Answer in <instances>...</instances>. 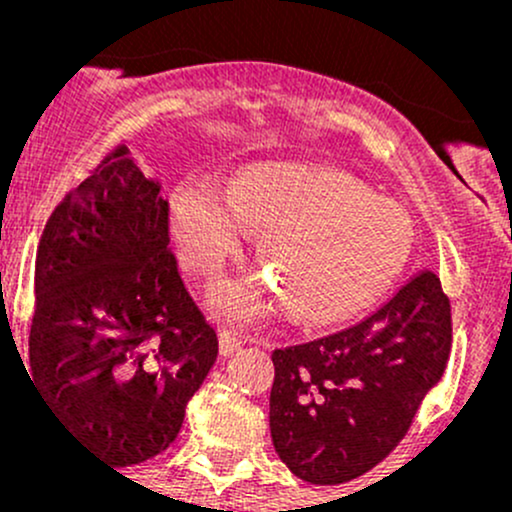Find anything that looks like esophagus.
I'll return each mask as SVG.
<instances>
[{
  "mask_svg": "<svg viewBox=\"0 0 512 512\" xmlns=\"http://www.w3.org/2000/svg\"><path fill=\"white\" fill-rule=\"evenodd\" d=\"M238 349H240V342H238V339L233 337L231 332L221 330V332H219V356H221V358H226V356L236 354Z\"/></svg>",
  "mask_w": 512,
  "mask_h": 512,
  "instance_id": "1",
  "label": "esophagus"
}]
</instances>
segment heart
I'll list each match as a JSON object with an SVG mask.
<instances>
[{"label":"heart","mask_w":512,"mask_h":512,"mask_svg":"<svg viewBox=\"0 0 512 512\" xmlns=\"http://www.w3.org/2000/svg\"><path fill=\"white\" fill-rule=\"evenodd\" d=\"M168 226L178 260L204 276L243 250L248 228L262 233L267 276H233L207 291L211 313L233 322L262 320L279 301L301 322L344 320L390 286L414 238L399 204L351 175L296 163L252 168L228 190L182 180Z\"/></svg>","instance_id":"heart-1"}]
</instances>
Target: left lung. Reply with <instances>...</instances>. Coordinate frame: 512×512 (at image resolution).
Here are the masks:
<instances>
[{
	"label": "left lung",
	"mask_w": 512,
	"mask_h": 512,
	"mask_svg": "<svg viewBox=\"0 0 512 512\" xmlns=\"http://www.w3.org/2000/svg\"><path fill=\"white\" fill-rule=\"evenodd\" d=\"M450 354V301L433 272L342 332L276 349L269 431L298 479L337 486L402 440Z\"/></svg>",
	"instance_id": "8db88e82"
}]
</instances>
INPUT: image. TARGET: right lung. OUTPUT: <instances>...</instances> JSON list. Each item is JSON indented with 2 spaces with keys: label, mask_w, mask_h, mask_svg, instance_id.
<instances>
[{
  "label": "right lung",
  "mask_w": 512,
  "mask_h": 512,
  "mask_svg": "<svg viewBox=\"0 0 512 512\" xmlns=\"http://www.w3.org/2000/svg\"><path fill=\"white\" fill-rule=\"evenodd\" d=\"M28 346L43 404L113 467L166 450L214 366L216 334L168 252V202L125 146L52 211Z\"/></svg>",
  "instance_id": "right-lung-1"
}]
</instances>
